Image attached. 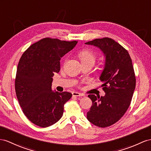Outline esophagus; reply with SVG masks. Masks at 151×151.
Returning a JSON list of instances; mask_svg holds the SVG:
<instances>
[{
    "label": "esophagus",
    "mask_w": 151,
    "mask_h": 151,
    "mask_svg": "<svg viewBox=\"0 0 151 151\" xmlns=\"http://www.w3.org/2000/svg\"><path fill=\"white\" fill-rule=\"evenodd\" d=\"M72 95H73V96H76V97H83V96H84L83 94L79 93V92H76V91H73V92H72Z\"/></svg>",
    "instance_id": "esophagus-1"
}]
</instances>
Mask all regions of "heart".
Masks as SVG:
<instances>
[{
    "mask_svg": "<svg viewBox=\"0 0 151 151\" xmlns=\"http://www.w3.org/2000/svg\"><path fill=\"white\" fill-rule=\"evenodd\" d=\"M79 57L82 63H90L94 64L95 56L93 52L90 50H83L79 53Z\"/></svg>",
    "mask_w": 151,
    "mask_h": 151,
    "instance_id": "1",
    "label": "heart"
}]
</instances>
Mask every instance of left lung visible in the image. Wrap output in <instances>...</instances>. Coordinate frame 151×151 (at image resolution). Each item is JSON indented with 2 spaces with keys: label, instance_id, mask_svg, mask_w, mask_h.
<instances>
[{
  "label": "left lung",
  "instance_id": "1",
  "mask_svg": "<svg viewBox=\"0 0 151 151\" xmlns=\"http://www.w3.org/2000/svg\"><path fill=\"white\" fill-rule=\"evenodd\" d=\"M85 44L99 48L106 60L100 76L106 94L88 95L92 106L87 119L95 126L106 127L118 122L129 107L136 86L133 66L127 50L111 38L95 39Z\"/></svg>",
  "mask_w": 151,
  "mask_h": 151
}]
</instances>
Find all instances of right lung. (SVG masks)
Instances as JSON below:
<instances>
[{"instance_id": "add662e5", "label": "right lung", "mask_w": 151, "mask_h": 151, "mask_svg": "<svg viewBox=\"0 0 151 151\" xmlns=\"http://www.w3.org/2000/svg\"><path fill=\"white\" fill-rule=\"evenodd\" d=\"M77 43L43 38L29 47L20 58L14 86L17 97L25 116L36 126H50L63 116L64 104L72 95L52 91V77L60 70L61 58Z\"/></svg>"}]
</instances>
